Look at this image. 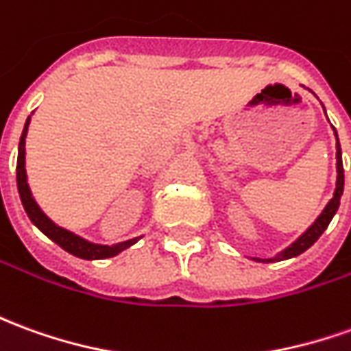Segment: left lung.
I'll return each mask as SVG.
<instances>
[{
    "label": "left lung",
    "instance_id": "left-lung-1",
    "mask_svg": "<svg viewBox=\"0 0 351 351\" xmlns=\"http://www.w3.org/2000/svg\"><path fill=\"white\" fill-rule=\"evenodd\" d=\"M337 133V131H335ZM337 188H335V195H332V199L327 203V207L323 209V213L319 215V218L313 222L312 226L308 228L306 232H304L298 239H296L295 243L291 245V247H287L285 251L278 254V256H274V258H268V261H261V258H256L258 262H279V261H285V258H293V256H298L300 252H304L306 249H310L317 239H319V235L327 230L329 226V222L335 217V213L338 210V205H340V197H342V192H344V167H342V150H340V144H338V136H337Z\"/></svg>",
    "mask_w": 351,
    "mask_h": 351
}]
</instances>
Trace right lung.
<instances>
[{
	"label": "right lung",
	"mask_w": 351,
	"mask_h": 351,
	"mask_svg": "<svg viewBox=\"0 0 351 351\" xmlns=\"http://www.w3.org/2000/svg\"><path fill=\"white\" fill-rule=\"evenodd\" d=\"M28 123H30V117L26 119V125H24V131L21 134V142H19V158H16V186H19V193H21V201L24 205V210L26 215L30 217V220L36 224V226L47 235L49 239H53L56 245H60L64 251H68L73 256H80V258H85V261H97V258H110V256H116L117 252L125 251L127 247H131L133 243H136V239H129V241H123V243L112 245V247H106V245H95L85 241L82 237L73 235L72 232H68L64 228L56 226L49 220L41 209L38 207V203L34 201L30 193V188H28V182H26V169H24V142H26V133H28Z\"/></svg>",
	"instance_id": "add662e5"
}]
</instances>
